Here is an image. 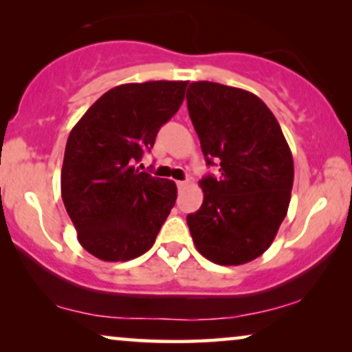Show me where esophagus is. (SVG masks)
<instances>
[{
    "mask_svg": "<svg viewBox=\"0 0 352 352\" xmlns=\"http://www.w3.org/2000/svg\"><path fill=\"white\" fill-rule=\"evenodd\" d=\"M186 185H188V182H186V180H179V182H177V186H179V190L185 188Z\"/></svg>",
    "mask_w": 352,
    "mask_h": 352,
    "instance_id": "34e87169",
    "label": "esophagus"
}]
</instances>
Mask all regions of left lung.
I'll list each match as a JSON object with an SVG mask.
<instances>
[{
  "mask_svg": "<svg viewBox=\"0 0 352 352\" xmlns=\"http://www.w3.org/2000/svg\"><path fill=\"white\" fill-rule=\"evenodd\" d=\"M190 119L209 166L220 175L199 182L204 199L186 223L206 259L246 264L269 250L288 212L294 179L292 149L265 102L241 88L193 82Z\"/></svg>",
  "mask_w": 352,
  "mask_h": 352,
  "instance_id": "1",
  "label": "left lung"
}]
</instances>
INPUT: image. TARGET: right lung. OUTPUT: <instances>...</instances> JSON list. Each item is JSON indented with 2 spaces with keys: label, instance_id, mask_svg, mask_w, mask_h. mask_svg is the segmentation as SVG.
<instances>
[{
  "label": "right lung",
  "instance_id": "add662e5",
  "mask_svg": "<svg viewBox=\"0 0 352 352\" xmlns=\"http://www.w3.org/2000/svg\"><path fill=\"white\" fill-rule=\"evenodd\" d=\"M186 85L156 80L114 87L70 130L60 195L78 243L98 259L124 262L144 254L170 214L175 184L135 164L179 111Z\"/></svg>",
  "mask_w": 352,
  "mask_h": 352
}]
</instances>
